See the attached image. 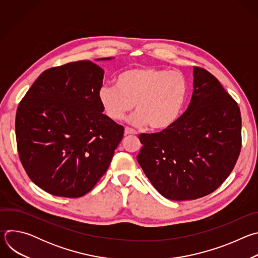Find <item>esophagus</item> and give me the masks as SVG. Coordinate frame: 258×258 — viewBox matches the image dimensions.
<instances>
[{
	"label": "esophagus",
	"instance_id": "obj_1",
	"mask_svg": "<svg viewBox=\"0 0 258 258\" xmlns=\"http://www.w3.org/2000/svg\"><path fill=\"white\" fill-rule=\"evenodd\" d=\"M124 135H125V136H128V135H137V132H136L135 130H133V128L126 126V127L124 128Z\"/></svg>",
	"mask_w": 258,
	"mask_h": 258
}]
</instances>
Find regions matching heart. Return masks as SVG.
Masks as SVG:
<instances>
[{
  "instance_id": "obj_1",
  "label": "heart",
  "mask_w": 258,
  "mask_h": 258,
  "mask_svg": "<svg viewBox=\"0 0 258 258\" xmlns=\"http://www.w3.org/2000/svg\"><path fill=\"white\" fill-rule=\"evenodd\" d=\"M116 86L104 85L98 97L105 114L112 120L122 119L135 107L131 117L136 125L165 130L177 119L188 94V83L179 71L154 66H140L122 71Z\"/></svg>"
}]
</instances>
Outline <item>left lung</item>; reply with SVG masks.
<instances>
[{
    "instance_id": "1",
    "label": "left lung",
    "mask_w": 258,
    "mask_h": 258,
    "mask_svg": "<svg viewBox=\"0 0 258 258\" xmlns=\"http://www.w3.org/2000/svg\"><path fill=\"white\" fill-rule=\"evenodd\" d=\"M193 73L186 111L162 132L139 136V164L154 188L174 201L215 191L235 167L242 146L237 102L206 69L195 66Z\"/></svg>"
}]
</instances>
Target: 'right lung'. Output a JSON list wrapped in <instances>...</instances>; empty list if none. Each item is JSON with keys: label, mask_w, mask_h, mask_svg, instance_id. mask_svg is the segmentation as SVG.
Masks as SVG:
<instances>
[{"label": "right lung", "mask_w": 258, "mask_h": 258, "mask_svg": "<svg viewBox=\"0 0 258 258\" xmlns=\"http://www.w3.org/2000/svg\"><path fill=\"white\" fill-rule=\"evenodd\" d=\"M103 76L90 60L49 68L18 105L19 159L47 193L67 198L89 193L122 140L124 127L102 113L98 93Z\"/></svg>", "instance_id": "right-lung-1"}]
</instances>
